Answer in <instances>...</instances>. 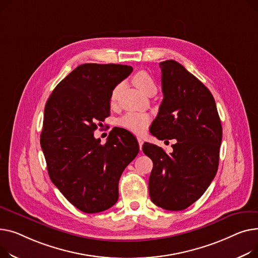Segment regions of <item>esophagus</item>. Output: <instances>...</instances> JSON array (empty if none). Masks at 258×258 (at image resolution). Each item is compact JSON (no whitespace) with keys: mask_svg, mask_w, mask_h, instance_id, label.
I'll use <instances>...</instances> for the list:
<instances>
[{"mask_svg":"<svg viewBox=\"0 0 258 258\" xmlns=\"http://www.w3.org/2000/svg\"><path fill=\"white\" fill-rule=\"evenodd\" d=\"M138 142H139V145H140V149L142 150V148H143V145H144V140L142 139V138H138Z\"/></svg>","mask_w":258,"mask_h":258,"instance_id":"obj_1","label":"esophagus"}]
</instances>
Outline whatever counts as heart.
I'll return each instance as SVG.
<instances>
[{"mask_svg": "<svg viewBox=\"0 0 258 258\" xmlns=\"http://www.w3.org/2000/svg\"><path fill=\"white\" fill-rule=\"evenodd\" d=\"M132 81L134 85L138 87L143 94H145L150 87H155V83L152 79V77L146 72V71H140L135 73L133 76ZM118 86H116L111 93L110 100L111 102H114L117 96ZM150 123V115L145 112H128L120 116L117 119V124L127 129L133 133H142L145 131L147 126Z\"/></svg>", "mask_w": 258, "mask_h": 258, "instance_id": "1", "label": "heart"}]
</instances>
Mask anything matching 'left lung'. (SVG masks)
<instances>
[{
    "instance_id": "1",
    "label": "left lung",
    "mask_w": 258,
    "mask_h": 258,
    "mask_svg": "<svg viewBox=\"0 0 258 258\" xmlns=\"http://www.w3.org/2000/svg\"><path fill=\"white\" fill-rule=\"evenodd\" d=\"M163 100L153 122L154 136L176 140L173 152L145 143L153 161L150 198L166 210H183L198 200L214 180L220 157L222 125L209 89L175 60L159 63Z\"/></svg>"
}]
</instances>
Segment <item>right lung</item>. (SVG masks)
<instances>
[{
	"mask_svg": "<svg viewBox=\"0 0 258 258\" xmlns=\"http://www.w3.org/2000/svg\"><path fill=\"white\" fill-rule=\"evenodd\" d=\"M133 71L123 64L84 63L58 83L44 107L40 146L49 176L66 198L86 214L113 206L118 180L138 155L134 135L119 128L100 144L94 131L110 112L115 86Z\"/></svg>",
	"mask_w": 258,
	"mask_h": 258,
	"instance_id": "obj_1",
	"label": "right lung"
}]
</instances>
